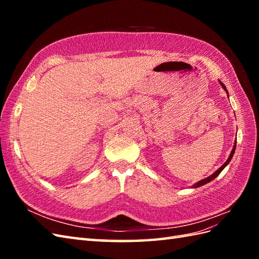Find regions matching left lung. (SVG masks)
<instances>
[{
  "label": "left lung",
  "mask_w": 259,
  "mask_h": 259,
  "mask_svg": "<svg viewBox=\"0 0 259 259\" xmlns=\"http://www.w3.org/2000/svg\"><path fill=\"white\" fill-rule=\"evenodd\" d=\"M219 83H221V85L223 87V89L227 92V89H226V87H225V84L223 83L222 81H219ZM228 93V92H227ZM235 150H236V140H235V145H234V148H233V150H232V152H230V155H229V157H228V159L226 160V162H225L223 166L219 168L218 170H216V171H214L212 175H210L209 176V177H207V178H205V179H202V180H200V181H198V183H196L194 186H192V188H197V187H200V186H203V185H206V184H208V183H210L211 180H213L214 178L217 177V176L221 174L223 170H224V168L227 166V164L230 162V160H232V158H233V156H234V153H235Z\"/></svg>",
  "instance_id": "1"
}]
</instances>
